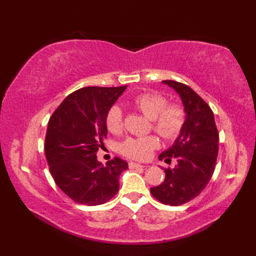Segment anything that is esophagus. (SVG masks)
<instances>
[{
    "instance_id": "esophagus-1",
    "label": "esophagus",
    "mask_w": 256,
    "mask_h": 256,
    "mask_svg": "<svg viewBox=\"0 0 256 256\" xmlns=\"http://www.w3.org/2000/svg\"><path fill=\"white\" fill-rule=\"evenodd\" d=\"M128 166H130V168H143V167H145L144 165H140V164H138V162H128Z\"/></svg>"
}]
</instances>
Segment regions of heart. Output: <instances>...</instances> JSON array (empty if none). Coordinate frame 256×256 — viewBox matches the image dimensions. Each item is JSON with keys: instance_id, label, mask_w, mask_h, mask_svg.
Returning <instances> with one entry per match:
<instances>
[{"instance_id": "b5f03b06", "label": "heart", "mask_w": 256, "mask_h": 256, "mask_svg": "<svg viewBox=\"0 0 256 256\" xmlns=\"http://www.w3.org/2000/svg\"><path fill=\"white\" fill-rule=\"evenodd\" d=\"M133 104L140 112L150 120V128L165 140H172L179 136L187 120L186 108L180 103H170L158 92L148 91L136 96ZM106 126L111 133L120 134L124 128L121 108L113 106L106 114ZM160 148V140L155 135L143 138H128L120 146L121 153L128 158L146 160Z\"/></svg>"}]
</instances>
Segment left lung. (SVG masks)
I'll return each mask as SVG.
<instances>
[{"mask_svg":"<svg viewBox=\"0 0 256 256\" xmlns=\"http://www.w3.org/2000/svg\"><path fill=\"white\" fill-rule=\"evenodd\" d=\"M180 96L187 112L184 128L170 148L162 152L160 160L170 162L172 168H165V180L150 188V194L160 202L182 206L200 192L214 175L219 150V133L214 112L202 98L182 82L164 80Z\"/></svg>","mask_w":256,"mask_h":256,"instance_id":"1","label":"left lung"}]
</instances>
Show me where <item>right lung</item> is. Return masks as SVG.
Segmentation results:
<instances>
[{"label": "right lung", "instance_id": "add662e5", "mask_svg": "<svg viewBox=\"0 0 256 256\" xmlns=\"http://www.w3.org/2000/svg\"><path fill=\"white\" fill-rule=\"evenodd\" d=\"M126 86H86L70 94L48 122L45 155L57 186L74 202L106 204L116 194L128 162L114 157L103 166L96 152L106 138V114Z\"/></svg>", "mask_w": 256, "mask_h": 256}]
</instances>
